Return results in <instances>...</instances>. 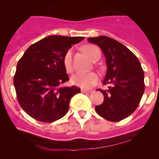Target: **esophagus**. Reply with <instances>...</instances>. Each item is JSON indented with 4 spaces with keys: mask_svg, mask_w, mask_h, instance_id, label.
<instances>
[{
    "mask_svg": "<svg viewBox=\"0 0 159 159\" xmlns=\"http://www.w3.org/2000/svg\"><path fill=\"white\" fill-rule=\"evenodd\" d=\"M92 92H93V91H88V90H85V89H82V90H81V92H82V93L90 94V93H92Z\"/></svg>",
    "mask_w": 159,
    "mask_h": 159,
    "instance_id": "esophagus-1",
    "label": "esophagus"
}]
</instances>
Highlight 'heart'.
Masks as SVG:
<instances>
[{
    "instance_id": "1",
    "label": "heart",
    "mask_w": 159,
    "mask_h": 159,
    "mask_svg": "<svg viewBox=\"0 0 159 159\" xmlns=\"http://www.w3.org/2000/svg\"><path fill=\"white\" fill-rule=\"evenodd\" d=\"M84 51L92 60L98 56H100V51L95 45L88 44L84 48ZM64 66L66 71L71 72L72 71V60H71V50H68L64 57ZM71 81L74 85L83 89H89L96 85L99 81V76L95 72L83 73L78 72L71 76Z\"/></svg>"
}]
</instances>
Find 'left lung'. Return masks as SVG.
<instances>
[{
  "label": "left lung",
  "instance_id": "1",
  "mask_svg": "<svg viewBox=\"0 0 159 159\" xmlns=\"http://www.w3.org/2000/svg\"><path fill=\"white\" fill-rule=\"evenodd\" d=\"M88 40L97 44L104 54L107 70L102 84H110L107 90H99L104 100L95 111L107 120L120 121L136 110L144 92L141 64L134 53L112 38L100 36Z\"/></svg>",
  "mask_w": 159,
  "mask_h": 159
}]
</instances>
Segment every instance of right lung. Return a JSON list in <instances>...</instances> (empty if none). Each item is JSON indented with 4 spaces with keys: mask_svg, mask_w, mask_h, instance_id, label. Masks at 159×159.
<instances>
[{
    "mask_svg": "<svg viewBox=\"0 0 159 159\" xmlns=\"http://www.w3.org/2000/svg\"><path fill=\"white\" fill-rule=\"evenodd\" d=\"M84 39L83 36H47L32 44L20 59L13 84L18 102L29 116L38 121L52 123L67 113L70 100L80 92V88L60 87L69 80L64 57L73 44Z\"/></svg>",
    "mask_w": 159,
    "mask_h": 159,
    "instance_id": "add662e5",
    "label": "right lung"
}]
</instances>
